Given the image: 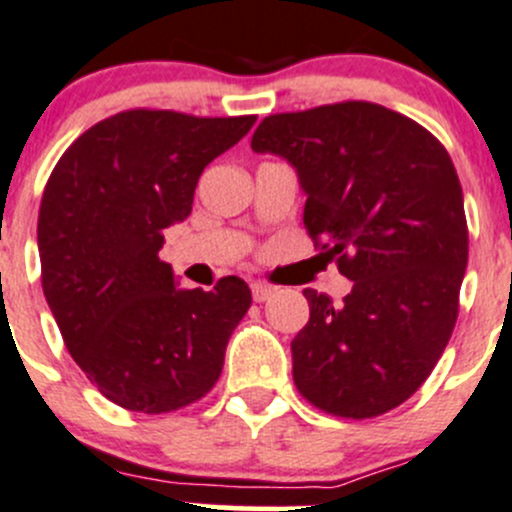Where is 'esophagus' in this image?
Listing matches in <instances>:
<instances>
[{
	"mask_svg": "<svg viewBox=\"0 0 512 512\" xmlns=\"http://www.w3.org/2000/svg\"><path fill=\"white\" fill-rule=\"evenodd\" d=\"M251 293H254V301H256V303H263V301H266L268 296H271L273 288L268 286V283L254 281V283H251Z\"/></svg>",
	"mask_w": 512,
	"mask_h": 512,
	"instance_id": "34e87169",
	"label": "esophagus"
}]
</instances>
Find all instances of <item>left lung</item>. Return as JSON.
I'll use <instances>...</instances> for the list:
<instances>
[{"instance_id": "left-lung-1", "label": "left lung", "mask_w": 512, "mask_h": 512, "mask_svg": "<svg viewBox=\"0 0 512 512\" xmlns=\"http://www.w3.org/2000/svg\"><path fill=\"white\" fill-rule=\"evenodd\" d=\"M251 149L296 169L303 226L353 281L338 306L303 291L311 318L291 341L296 388L341 418L401 406L448 346L468 266L463 189L448 151L371 101L266 116Z\"/></svg>"}]
</instances>
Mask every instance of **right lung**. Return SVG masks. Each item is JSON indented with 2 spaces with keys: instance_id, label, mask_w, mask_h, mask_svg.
I'll use <instances>...</instances> for the list:
<instances>
[{
  "instance_id": "obj_1",
  "label": "right lung",
  "mask_w": 512,
  "mask_h": 512,
  "mask_svg": "<svg viewBox=\"0 0 512 512\" xmlns=\"http://www.w3.org/2000/svg\"><path fill=\"white\" fill-rule=\"evenodd\" d=\"M256 116L201 119L131 109L84 131L39 206L42 286L69 353L116 406L169 413L199 401L251 306L241 278L181 288L159 258L191 214L199 176Z\"/></svg>"
}]
</instances>
